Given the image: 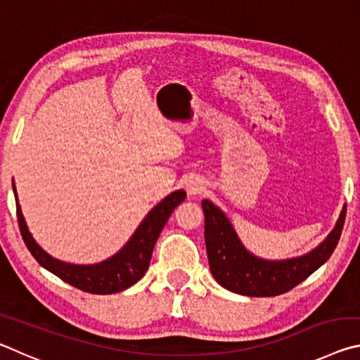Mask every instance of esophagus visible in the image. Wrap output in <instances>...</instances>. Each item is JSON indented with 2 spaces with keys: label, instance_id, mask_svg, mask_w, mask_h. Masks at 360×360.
<instances>
[{
  "label": "esophagus",
  "instance_id": "1",
  "mask_svg": "<svg viewBox=\"0 0 360 360\" xmlns=\"http://www.w3.org/2000/svg\"><path fill=\"white\" fill-rule=\"evenodd\" d=\"M205 188H206L205 181L200 178H192L186 182V191L188 195H200L205 192Z\"/></svg>",
  "mask_w": 360,
  "mask_h": 360
}]
</instances>
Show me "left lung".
<instances>
[{"label":"left lung","mask_w":360,"mask_h":360,"mask_svg":"<svg viewBox=\"0 0 360 360\" xmlns=\"http://www.w3.org/2000/svg\"><path fill=\"white\" fill-rule=\"evenodd\" d=\"M205 243L210 270L222 288L248 297H275L294 289L321 265L337 248L343 230L346 205L327 238L311 252L285 260H265L243 246L227 216L210 200H203Z\"/></svg>","instance_id":"obj_1"}]
</instances>
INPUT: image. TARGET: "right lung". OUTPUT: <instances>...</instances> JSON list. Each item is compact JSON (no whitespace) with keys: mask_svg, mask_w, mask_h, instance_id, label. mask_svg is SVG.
<instances>
[{"mask_svg":"<svg viewBox=\"0 0 360 360\" xmlns=\"http://www.w3.org/2000/svg\"><path fill=\"white\" fill-rule=\"evenodd\" d=\"M12 188H14L15 195L17 221H19L22 238L25 241L28 251L38 260V264L58 276L62 281L75 285V288L84 292H89V294L98 295L115 294V292L129 289L130 285L138 283L144 276V273L149 268L152 251H154L158 235L165 227L176 206L186 200L184 191L169 193L168 197L163 198L160 203L149 211V214L139 224L131 238L127 241V245L117 254H114L112 257H109L105 262H100V264L75 265L53 259L34 241L27 227L25 219H23L14 182H12Z\"/></svg>","mask_w":360,"mask_h":360,"instance_id":"1","label":"right lung"}]
</instances>
